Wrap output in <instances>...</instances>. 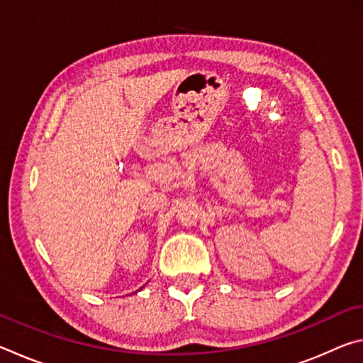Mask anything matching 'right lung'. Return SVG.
I'll use <instances>...</instances> for the list:
<instances>
[{"mask_svg": "<svg viewBox=\"0 0 363 363\" xmlns=\"http://www.w3.org/2000/svg\"><path fill=\"white\" fill-rule=\"evenodd\" d=\"M140 290H143V288H140Z\"/></svg>", "mask_w": 363, "mask_h": 363, "instance_id": "add662e5", "label": "right lung"}]
</instances>
